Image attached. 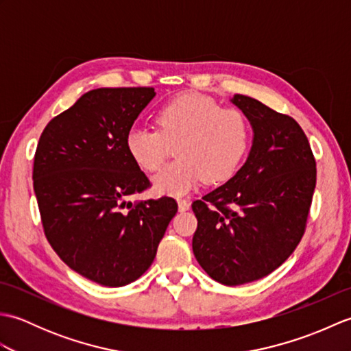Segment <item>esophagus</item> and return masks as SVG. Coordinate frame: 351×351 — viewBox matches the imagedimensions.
<instances>
[{
  "mask_svg": "<svg viewBox=\"0 0 351 351\" xmlns=\"http://www.w3.org/2000/svg\"><path fill=\"white\" fill-rule=\"evenodd\" d=\"M178 208H180V211H187L190 208V202L187 199H178Z\"/></svg>",
  "mask_w": 351,
  "mask_h": 351,
  "instance_id": "obj_1",
  "label": "esophagus"
}]
</instances>
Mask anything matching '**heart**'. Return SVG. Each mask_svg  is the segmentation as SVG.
<instances>
[{
  "label": "heart",
  "instance_id": "b5f03b06",
  "mask_svg": "<svg viewBox=\"0 0 351 351\" xmlns=\"http://www.w3.org/2000/svg\"><path fill=\"white\" fill-rule=\"evenodd\" d=\"M158 130L132 126L126 149L146 171L158 170L175 146L178 158L155 176V189L184 195L199 181L220 184L240 167L250 141L247 117L237 107L199 93H184L156 113Z\"/></svg>",
  "mask_w": 351,
  "mask_h": 351
}]
</instances>
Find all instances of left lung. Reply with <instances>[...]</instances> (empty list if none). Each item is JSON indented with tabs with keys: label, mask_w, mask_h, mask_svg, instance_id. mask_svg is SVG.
I'll list each match as a JSON object with an SVG mask.
<instances>
[{
	"label": "left lung",
	"mask_w": 351,
	"mask_h": 351,
	"mask_svg": "<svg viewBox=\"0 0 351 351\" xmlns=\"http://www.w3.org/2000/svg\"><path fill=\"white\" fill-rule=\"evenodd\" d=\"M253 128L244 166L191 204L193 253L223 285L263 279L289 258L306 230L317 162L306 134L288 114L234 95Z\"/></svg>",
	"instance_id": "obj_1"
}]
</instances>
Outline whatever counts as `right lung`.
<instances>
[{
  "label": "right lung",
  "mask_w": 351,
  "mask_h": 351,
  "mask_svg": "<svg viewBox=\"0 0 351 351\" xmlns=\"http://www.w3.org/2000/svg\"><path fill=\"white\" fill-rule=\"evenodd\" d=\"M154 87H102L51 119L37 143L33 187L45 237L73 271L104 287L137 280L178 204L130 197L151 187L126 149V134Z\"/></svg>",
  "instance_id": "1"
}]
</instances>
